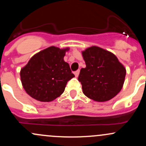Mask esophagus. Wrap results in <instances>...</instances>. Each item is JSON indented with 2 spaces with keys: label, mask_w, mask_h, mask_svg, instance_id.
Listing matches in <instances>:
<instances>
[{
  "label": "esophagus",
  "mask_w": 146,
  "mask_h": 146,
  "mask_svg": "<svg viewBox=\"0 0 146 146\" xmlns=\"http://www.w3.org/2000/svg\"><path fill=\"white\" fill-rule=\"evenodd\" d=\"M79 73H80V70H78V71H75V73H74V74H75V77H76V78H78V77Z\"/></svg>",
  "instance_id": "1"
}]
</instances>
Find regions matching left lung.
I'll list each match as a JSON object with an SVG mask.
<instances>
[{"mask_svg": "<svg viewBox=\"0 0 146 146\" xmlns=\"http://www.w3.org/2000/svg\"><path fill=\"white\" fill-rule=\"evenodd\" d=\"M86 68L80 70L79 82L83 93L96 102L111 100L120 92L126 71L111 52L96 46L82 52Z\"/></svg>", "mask_w": 146, "mask_h": 146, "instance_id": "obj_1", "label": "left lung"}]
</instances>
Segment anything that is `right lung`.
<instances>
[{
	"mask_svg": "<svg viewBox=\"0 0 146 146\" xmlns=\"http://www.w3.org/2000/svg\"><path fill=\"white\" fill-rule=\"evenodd\" d=\"M68 48L50 46L35 54L21 70L23 88L40 102H51L64 93L68 81L74 78L69 64L64 60Z\"/></svg>",
	"mask_w": 146,
	"mask_h": 146,
	"instance_id": "1",
	"label": "right lung"
}]
</instances>
